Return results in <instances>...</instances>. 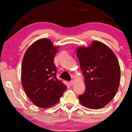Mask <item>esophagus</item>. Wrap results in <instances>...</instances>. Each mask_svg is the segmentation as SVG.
<instances>
[{
	"instance_id": "34e87169",
	"label": "esophagus",
	"mask_w": 132,
	"mask_h": 132,
	"mask_svg": "<svg viewBox=\"0 0 132 132\" xmlns=\"http://www.w3.org/2000/svg\"><path fill=\"white\" fill-rule=\"evenodd\" d=\"M74 84H75V81H74V80H72V81H69V84H70L71 86H73Z\"/></svg>"
}]
</instances>
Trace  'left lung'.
I'll use <instances>...</instances> for the list:
<instances>
[{
  "instance_id": "left-lung-1",
  "label": "left lung",
  "mask_w": 132,
  "mask_h": 132,
  "mask_svg": "<svg viewBox=\"0 0 132 132\" xmlns=\"http://www.w3.org/2000/svg\"><path fill=\"white\" fill-rule=\"evenodd\" d=\"M76 55L84 76L86 90L78 96L84 107L102 108L116 95L119 86L120 69L114 53L107 45L94 41L90 46L79 47Z\"/></svg>"
}]
</instances>
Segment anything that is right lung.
<instances>
[{
    "label": "right lung",
    "instance_id": "obj_1",
    "mask_svg": "<svg viewBox=\"0 0 132 132\" xmlns=\"http://www.w3.org/2000/svg\"><path fill=\"white\" fill-rule=\"evenodd\" d=\"M57 52L49 39L42 38L27 49L23 59V88L30 101L41 108L55 105L67 88L56 76L54 58Z\"/></svg>",
    "mask_w": 132,
    "mask_h": 132
}]
</instances>
